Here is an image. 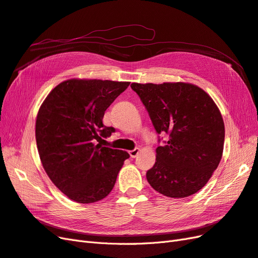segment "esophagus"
Instances as JSON below:
<instances>
[{
	"label": "esophagus",
	"mask_w": 258,
	"mask_h": 258,
	"mask_svg": "<svg viewBox=\"0 0 258 258\" xmlns=\"http://www.w3.org/2000/svg\"><path fill=\"white\" fill-rule=\"evenodd\" d=\"M139 152H140V148H135V150H132V151H129V155H130V157L131 158H136L137 156H138V154H139Z\"/></svg>",
	"instance_id": "1"
}]
</instances>
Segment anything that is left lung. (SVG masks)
I'll return each mask as SVG.
<instances>
[{
	"label": "left lung",
	"mask_w": 258,
	"mask_h": 258,
	"mask_svg": "<svg viewBox=\"0 0 258 258\" xmlns=\"http://www.w3.org/2000/svg\"><path fill=\"white\" fill-rule=\"evenodd\" d=\"M131 88L156 132L169 136L156 148V162L146 172L148 183L170 198L196 194L222 159L225 127L214 101L198 86L187 83H132Z\"/></svg>",
	"instance_id": "obj_1"
}]
</instances>
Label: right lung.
Listing matches in <instances>:
<instances>
[{
	"label": "right lung",
	"instance_id": "obj_1",
	"mask_svg": "<svg viewBox=\"0 0 258 258\" xmlns=\"http://www.w3.org/2000/svg\"><path fill=\"white\" fill-rule=\"evenodd\" d=\"M128 82L69 80L56 86L37 113L35 139L42 165L51 182L70 199L92 204L115 185L124 151L95 144L115 129L102 119Z\"/></svg>",
	"mask_w": 258,
	"mask_h": 258
}]
</instances>
